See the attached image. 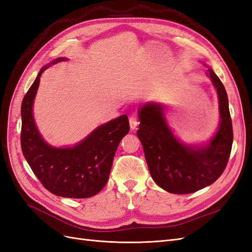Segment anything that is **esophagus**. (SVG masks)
<instances>
[{"mask_svg":"<svg viewBox=\"0 0 252 252\" xmlns=\"http://www.w3.org/2000/svg\"><path fill=\"white\" fill-rule=\"evenodd\" d=\"M129 125H130V128L132 129H135L136 128V126L139 125V121H138V119H136L135 117H131L130 119H129Z\"/></svg>","mask_w":252,"mask_h":252,"instance_id":"34e87169","label":"esophagus"}]
</instances>
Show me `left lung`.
Masks as SVG:
<instances>
[{"label":"left lung","instance_id":"left-lung-1","mask_svg":"<svg viewBox=\"0 0 252 252\" xmlns=\"http://www.w3.org/2000/svg\"><path fill=\"white\" fill-rule=\"evenodd\" d=\"M206 74L217 89L220 117L217 133L206 145H185L175 138L161 104L147 103L139 111L141 123L136 134L151 178L171 193H192L211 185L222 175L229 159L233 131L227 93L213 70L208 69Z\"/></svg>","mask_w":252,"mask_h":252}]
</instances>
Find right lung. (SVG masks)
<instances>
[{
    "label": "right lung",
    "instance_id": "add662e5",
    "mask_svg": "<svg viewBox=\"0 0 252 252\" xmlns=\"http://www.w3.org/2000/svg\"><path fill=\"white\" fill-rule=\"evenodd\" d=\"M59 58L51 64L65 61ZM44 66L22 102L21 146L30 168L51 193L71 199H86L106 185L121 140L129 132L126 114L101 125L73 147H52L35 126L32 106Z\"/></svg>",
    "mask_w": 252,
    "mask_h": 252
}]
</instances>
